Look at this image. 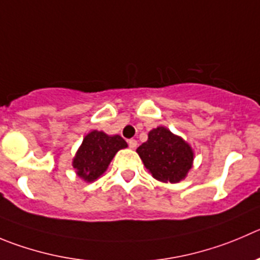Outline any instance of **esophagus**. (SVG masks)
I'll list each match as a JSON object with an SVG mask.
<instances>
[{
    "label": "esophagus",
    "instance_id": "34e87169",
    "mask_svg": "<svg viewBox=\"0 0 260 260\" xmlns=\"http://www.w3.org/2000/svg\"><path fill=\"white\" fill-rule=\"evenodd\" d=\"M128 147L132 148V149H135L138 147V142L135 139H130L128 140Z\"/></svg>",
    "mask_w": 260,
    "mask_h": 260
}]
</instances>
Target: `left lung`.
Instances as JSON below:
<instances>
[{
  "label": "left lung",
  "instance_id": "8db88e82",
  "mask_svg": "<svg viewBox=\"0 0 260 260\" xmlns=\"http://www.w3.org/2000/svg\"><path fill=\"white\" fill-rule=\"evenodd\" d=\"M137 153L150 175L166 184L182 181L194 162L191 145L165 126L150 130L148 140L138 148Z\"/></svg>",
  "mask_w": 260,
  "mask_h": 260
}]
</instances>
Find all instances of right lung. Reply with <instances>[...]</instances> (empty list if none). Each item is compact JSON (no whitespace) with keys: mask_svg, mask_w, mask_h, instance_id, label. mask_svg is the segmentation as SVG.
<instances>
[{"mask_svg":"<svg viewBox=\"0 0 260 260\" xmlns=\"http://www.w3.org/2000/svg\"><path fill=\"white\" fill-rule=\"evenodd\" d=\"M125 148H127V143L120 135H108L105 132L93 130L84 137L76 150L73 167L80 179L93 182L107 171L116 153Z\"/></svg>","mask_w":260,"mask_h":260,"instance_id":"add662e5","label":"right lung"}]
</instances>
